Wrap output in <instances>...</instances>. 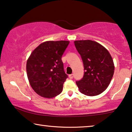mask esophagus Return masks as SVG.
Wrapping results in <instances>:
<instances>
[{
  "instance_id": "1",
  "label": "esophagus",
  "mask_w": 132,
  "mask_h": 132,
  "mask_svg": "<svg viewBox=\"0 0 132 132\" xmlns=\"http://www.w3.org/2000/svg\"><path fill=\"white\" fill-rule=\"evenodd\" d=\"M69 77L70 79H72V78H73V74H70V75H69Z\"/></svg>"
}]
</instances>
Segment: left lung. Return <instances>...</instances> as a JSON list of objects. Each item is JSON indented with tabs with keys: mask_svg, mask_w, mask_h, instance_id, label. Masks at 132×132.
I'll return each instance as SVG.
<instances>
[{
	"mask_svg": "<svg viewBox=\"0 0 132 132\" xmlns=\"http://www.w3.org/2000/svg\"><path fill=\"white\" fill-rule=\"evenodd\" d=\"M82 58L84 75L77 81L79 92L88 96L99 95L108 88L114 73V64L110 53L103 45L91 40L74 41Z\"/></svg>",
	"mask_w": 132,
	"mask_h": 132,
	"instance_id": "8db88e82",
	"label": "left lung"
}]
</instances>
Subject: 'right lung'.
Listing matches in <instances>:
<instances>
[{
	"label": "right lung",
	"mask_w": 132,
	"mask_h": 132,
	"mask_svg": "<svg viewBox=\"0 0 132 132\" xmlns=\"http://www.w3.org/2000/svg\"><path fill=\"white\" fill-rule=\"evenodd\" d=\"M69 40L42 42L31 52L27 60L26 71L33 90L41 97L51 99L62 92L68 75L62 56Z\"/></svg>",
	"instance_id": "right-lung-1"
}]
</instances>
